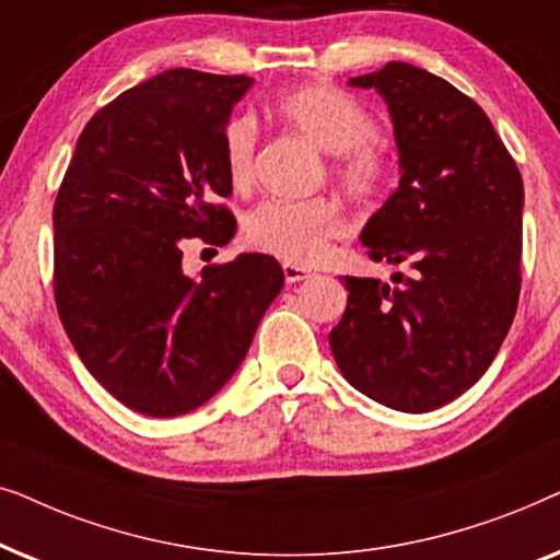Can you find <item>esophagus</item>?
<instances>
[{"label":"esophagus","instance_id":"1","mask_svg":"<svg viewBox=\"0 0 560 560\" xmlns=\"http://www.w3.org/2000/svg\"><path fill=\"white\" fill-rule=\"evenodd\" d=\"M282 272H285V282H290V285H293V282H301V280H308L311 278V270H305V267H301V265H293V262H285L282 265Z\"/></svg>","mask_w":560,"mask_h":560}]
</instances>
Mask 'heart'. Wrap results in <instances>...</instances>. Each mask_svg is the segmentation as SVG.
Returning a JSON list of instances; mask_svg holds the SVG:
<instances>
[{
  "label": "heart",
  "instance_id": "heart-1",
  "mask_svg": "<svg viewBox=\"0 0 560 560\" xmlns=\"http://www.w3.org/2000/svg\"><path fill=\"white\" fill-rule=\"evenodd\" d=\"M275 119L295 129L331 155V175L343 194L364 201L377 194L387 173L385 152L374 140V119L347 91L326 83H305L275 98ZM226 178L234 190L255 183L257 125L236 114L221 132ZM343 232L341 206L334 198L265 201L244 221V242L293 265H313Z\"/></svg>",
  "mask_w": 560,
  "mask_h": 560
}]
</instances>
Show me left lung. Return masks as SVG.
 <instances>
[{"label":"left lung","mask_w":560,"mask_h":560,"mask_svg":"<svg viewBox=\"0 0 560 560\" xmlns=\"http://www.w3.org/2000/svg\"><path fill=\"white\" fill-rule=\"evenodd\" d=\"M349 86L385 98L400 158V186L359 240L374 262L412 275L343 278L347 311L328 341L351 387L428 412L477 385L515 318L523 178L485 109L439 75L393 60Z\"/></svg>","instance_id":"left-lung-1"}]
</instances>
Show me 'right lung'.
<instances>
[{
	"mask_svg": "<svg viewBox=\"0 0 560 560\" xmlns=\"http://www.w3.org/2000/svg\"><path fill=\"white\" fill-rule=\"evenodd\" d=\"M249 75L173 68L98 109L52 206L56 305L75 354L129 410L173 418L240 370L285 282L275 257L244 252L183 270V242L224 244L232 194L221 132Z\"/></svg>",
	"mask_w": 560,
	"mask_h": 560,
	"instance_id": "1",
	"label": "right lung"
}]
</instances>
